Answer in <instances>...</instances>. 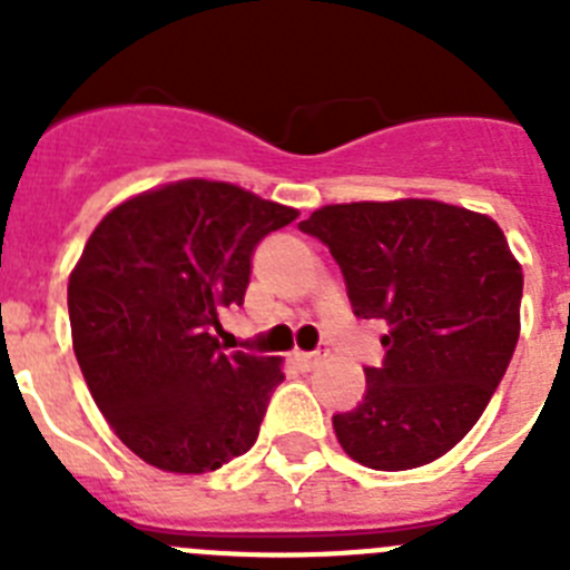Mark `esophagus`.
<instances>
[{
	"mask_svg": "<svg viewBox=\"0 0 570 570\" xmlns=\"http://www.w3.org/2000/svg\"><path fill=\"white\" fill-rule=\"evenodd\" d=\"M325 356H328V351H325V347H316V351H296L294 360L299 362V367L311 371V367L320 365V362L325 360Z\"/></svg>",
	"mask_w": 570,
	"mask_h": 570,
	"instance_id": "obj_1",
	"label": "esophagus"
}]
</instances>
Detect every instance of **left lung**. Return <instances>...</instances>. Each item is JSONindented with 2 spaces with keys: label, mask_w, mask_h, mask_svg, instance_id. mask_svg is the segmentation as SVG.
I'll use <instances>...</instances> for the list:
<instances>
[{
  "label": "left lung",
  "mask_w": 570,
  "mask_h": 570,
  "mask_svg": "<svg viewBox=\"0 0 570 570\" xmlns=\"http://www.w3.org/2000/svg\"><path fill=\"white\" fill-rule=\"evenodd\" d=\"M331 250L360 320L387 322L365 396L334 414L351 460L407 471L473 428L520 340L522 268L500 225L434 199L325 205L299 223Z\"/></svg>",
  "instance_id": "1"
}]
</instances>
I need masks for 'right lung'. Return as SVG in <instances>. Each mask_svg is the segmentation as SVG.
Masks as SVG:
<instances>
[{"label": "right lung", "instance_id": "1", "mask_svg": "<svg viewBox=\"0 0 570 570\" xmlns=\"http://www.w3.org/2000/svg\"><path fill=\"white\" fill-rule=\"evenodd\" d=\"M294 208L185 179L134 196L90 234L68 282L73 351L116 436L148 465L205 473L259 436L276 356L225 354L219 308L242 305L250 256Z\"/></svg>", "mask_w": 570, "mask_h": 570}]
</instances>
